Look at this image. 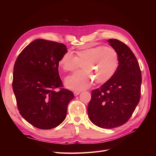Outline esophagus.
Returning <instances> with one entry per match:
<instances>
[{"instance_id":"34e87169","label":"esophagus","mask_w":156,"mask_h":156,"mask_svg":"<svg viewBox=\"0 0 156 156\" xmlns=\"http://www.w3.org/2000/svg\"><path fill=\"white\" fill-rule=\"evenodd\" d=\"M79 94H80V92H73V94H74L75 96H78Z\"/></svg>"}]
</instances>
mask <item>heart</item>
<instances>
[{
  "label": "heart",
  "mask_w": 156,
  "mask_h": 156,
  "mask_svg": "<svg viewBox=\"0 0 156 156\" xmlns=\"http://www.w3.org/2000/svg\"><path fill=\"white\" fill-rule=\"evenodd\" d=\"M80 65L83 69L66 81V87L75 91L88 88L94 80L98 84L109 81L119 68V55L112 48L96 46L76 51L74 56L68 52L59 60V66L66 72H75Z\"/></svg>",
  "instance_id": "obj_1"
}]
</instances>
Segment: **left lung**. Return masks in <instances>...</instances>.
Masks as SVG:
<instances>
[{"instance_id":"obj_1","label":"left lung","mask_w":156,"mask_h":156,"mask_svg":"<svg viewBox=\"0 0 156 156\" xmlns=\"http://www.w3.org/2000/svg\"><path fill=\"white\" fill-rule=\"evenodd\" d=\"M108 42L119 55V66L109 81L92 91L88 115L94 124L112 129L126 123L133 113L140 101L142 75L128 46L115 39Z\"/></svg>"}]
</instances>
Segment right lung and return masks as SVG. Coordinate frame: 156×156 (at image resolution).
Returning <instances> with one entry per match:
<instances>
[{
    "mask_svg": "<svg viewBox=\"0 0 156 156\" xmlns=\"http://www.w3.org/2000/svg\"><path fill=\"white\" fill-rule=\"evenodd\" d=\"M67 53L58 42L37 39L19 55L13 67L12 88L21 115L41 129L55 128L66 119L72 91L63 88L59 60ZM56 88L59 91L56 92Z\"/></svg>",
    "mask_w": 156,
    "mask_h": 156,
    "instance_id": "obj_1",
    "label": "right lung"
}]
</instances>
